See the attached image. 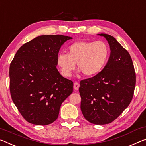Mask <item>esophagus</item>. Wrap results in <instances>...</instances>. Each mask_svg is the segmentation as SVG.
<instances>
[{
    "label": "esophagus",
    "mask_w": 146,
    "mask_h": 146,
    "mask_svg": "<svg viewBox=\"0 0 146 146\" xmlns=\"http://www.w3.org/2000/svg\"><path fill=\"white\" fill-rule=\"evenodd\" d=\"M79 86H80V84H78V82H75L74 83V86H73V88L74 89H75V90H78V88H79Z\"/></svg>",
    "instance_id": "esophagus-1"
}]
</instances>
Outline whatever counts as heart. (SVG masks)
Segmentation results:
<instances>
[{
	"instance_id": "1",
	"label": "heart",
	"mask_w": 146,
	"mask_h": 146,
	"mask_svg": "<svg viewBox=\"0 0 146 146\" xmlns=\"http://www.w3.org/2000/svg\"><path fill=\"white\" fill-rule=\"evenodd\" d=\"M109 54L108 46L103 41H78L69 46L67 54L58 55L56 62L65 77H70L75 64L86 77H93L103 70Z\"/></svg>"
}]
</instances>
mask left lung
<instances>
[{"instance_id": "1", "label": "left lung", "mask_w": 146, "mask_h": 146, "mask_svg": "<svg viewBox=\"0 0 146 146\" xmlns=\"http://www.w3.org/2000/svg\"><path fill=\"white\" fill-rule=\"evenodd\" d=\"M110 48L109 60L98 75L80 82V109L84 118L96 125L112 123L133 98L136 73L128 51L114 37L101 34Z\"/></svg>"}]
</instances>
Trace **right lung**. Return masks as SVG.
I'll use <instances>...</instances> for the list:
<instances>
[{
	"mask_svg": "<svg viewBox=\"0 0 146 146\" xmlns=\"http://www.w3.org/2000/svg\"><path fill=\"white\" fill-rule=\"evenodd\" d=\"M72 38L43 35L21 47L10 66V91L27 121L46 125L58 117L62 103L73 92V82L56 69L61 46Z\"/></svg>",
	"mask_w": 146,
	"mask_h": 146,
	"instance_id": "1",
	"label": "right lung"
}]
</instances>
